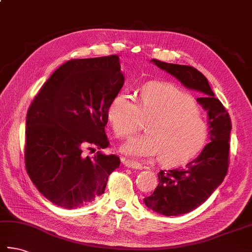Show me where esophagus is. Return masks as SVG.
Listing matches in <instances>:
<instances>
[{
  "mask_svg": "<svg viewBox=\"0 0 252 252\" xmlns=\"http://www.w3.org/2000/svg\"><path fill=\"white\" fill-rule=\"evenodd\" d=\"M123 165H125L126 167H129V168H132V169H142L143 168V166L141 164H139V162L129 160V159L123 160Z\"/></svg>",
  "mask_w": 252,
  "mask_h": 252,
  "instance_id": "34e87169",
  "label": "esophagus"
}]
</instances>
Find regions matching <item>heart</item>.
I'll list each match as a JSON object with an SVG mask.
<instances>
[{"instance_id":"1","label":"heart","mask_w":252,"mask_h":252,"mask_svg":"<svg viewBox=\"0 0 252 252\" xmlns=\"http://www.w3.org/2000/svg\"><path fill=\"white\" fill-rule=\"evenodd\" d=\"M107 117L119 137L131 135L139 129L142 119H149L147 133L131 137L121 146L131 158L160 155L164 164H178L196 154L208 136V126L193 99L170 84L145 85L140 92L139 103L127 92L118 93Z\"/></svg>"}]
</instances>
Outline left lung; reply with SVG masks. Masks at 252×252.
I'll list each match as a JSON object with an SVG mask.
<instances>
[{
	"mask_svg": "<svg viewBox=\"0 0 252 252\" xmlns=\"http://www.w3.org/2000/svg\"><path fill=\"white\" fill-rule=\"evenodd\" d=\"M151 62L175 76L185 87L201 93L196 101L208 113L211 142L186 166L160 170L157 174L158 186L152 195L144 199L147 208L156 213L178 216L199 208L223 182L228 169L231 123L228 112L215 98L208 78L196 68L156 59Z\"/></svg>",
	"mask_w": 252,
	"mask_h": 252,
	"instance_id": "8db88e82",
	"label": "left lung"
}]
</instances>
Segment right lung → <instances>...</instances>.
<instances>
[{"instance_id":"1","label":"right lung","mask_w":252,"mask_h":252,"mask_svg":"<svg viewBox=\"0 0 252 252\" xmlns=\"http://www.w3.org/2000/svg\"><path fill=\"white\" fill-rule=\"evenodd\" d=\"M125 84L120 59H75L56 70L34 97L26 117L25 164L40 193L58 206L77 209L105 192L119 168L116 155L86 149L109 145L108 108Z\"/></svg>"}]
</instances>
